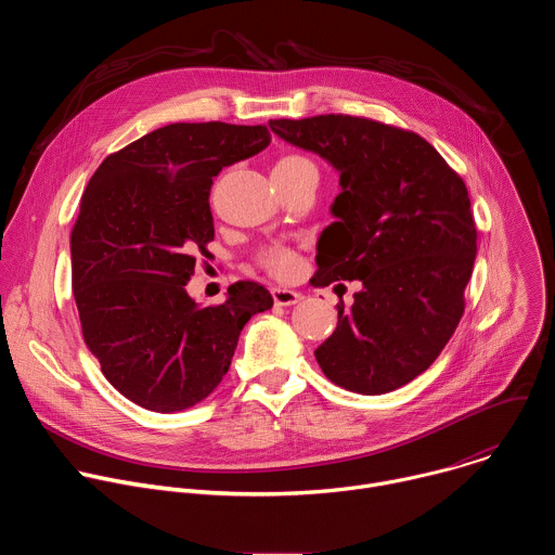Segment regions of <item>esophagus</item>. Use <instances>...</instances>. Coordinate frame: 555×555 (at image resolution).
Here are the masks:
<instances>
[{
  "label": "esophagus",
  "instance_id": "esophagus-1",
  "mask_svg": "<svg viewBox=\"0 0 555 555\" xmlns=\"http://www.w3.org/2000/svg\"><path fill=\"white\" fill-rule=\"evenodd\" d=\"M272 298L276 305L281 307H289V305H296L302 300V294L300 292H294V289H287V287H272Z\"/></svg>",
  "mask_w": 555,
  "mask_h": 555
}]
</instances>
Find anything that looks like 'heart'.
Wrapping results in <instances>:
<instances>
[{"label": "heart", "mask_w": 555, "mask_h": 555, "mask_svg": "<svg viewBox=\"0 0 555 555\" xmlns=\"http://www.w3.org/2000/svg\"><path fill=\"white\" fill-rule=\"evenodd\" d=\"M305 167H313V165L307 160V157H302V155H285L283 160L276 163L274 169H279V171H294V169H305ZM259 263H261L272 276L283 279V281L294 279V276L300 272V268H302L300 257H298L294 250L285 248V246H268V248H263V250L259 253Z\"/></svg>", "instance_id": "obj_1"}]
</instances>
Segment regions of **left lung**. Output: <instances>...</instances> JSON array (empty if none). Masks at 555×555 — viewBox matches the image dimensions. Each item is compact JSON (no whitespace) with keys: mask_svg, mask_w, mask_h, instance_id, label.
<instances>
[{"mask_svg":"<svg viewBox=\"0 0 555 555\" xmlns=\"http://www.w3.org/2000/svg\"><path fill=\"white\" fill-rule=\"evenodd\" d=\"M270 129L340 173L311 285L362 283L351 309L338 305V327L315 360L353 392L409 384L437 360L465 309L477 257L465 182L422 135L371 118H281Z\"/></svg>","mask_w":555,"mask_h":555,"instance_id":"1","label":"left lung"}]
</instances>
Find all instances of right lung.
<instances>
[{
    "label": "right lung",
    "mask_w": 555,
    "mask_h": 555,
    "mask_svg": "<svg viewBox=\"0 0 555 555\" xmlns=\"http://www.w3.org/2000/svg\"><path fill=\"white\" fill-rule=\"evenodd\" d=\"M263 125L173 122L107 155L72 228V289L88 349L133 404L178 413L206 400L272 294L236 281L199 307L186 292L215 225L212 178L270 144Z\"/></svg>",
    "instance_id": "right-lung-1"
}]
</instances>
